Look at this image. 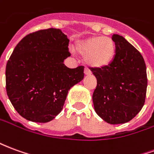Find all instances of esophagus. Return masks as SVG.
<instances>
[{"label":"esophagus","instance_id":"1","mask_svg":"<svg viewBox=\"0 0 154 154\" xmlns=\"http://www.w3.org/2000/svg\"><path fill=\"white\" fill-rule=\"evenodd\" d=\"M84 73H85V75H90V74L91 73V72L88 68H85V70H84Z\"/></svg>","mask_w":154,"mask_h":154}]
</instances>
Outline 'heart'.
I'll return each instance as SVG.
<instances>
[{"mask_svg": "<svg viewBox=\"0 0 154 154\" xmlns=\"http://www.w3.org/2000/svg\"><path fill=\"white\" fill-rule=\"evenodd\" d=\"M76 48L85 57L87 63L92 67H106L115 55V44L109 37H89L78 41Z\"/></svg>", "mask_w": 154, "mask_h": 154, "instance_id": "1", "label": "heart"}]
</instances>
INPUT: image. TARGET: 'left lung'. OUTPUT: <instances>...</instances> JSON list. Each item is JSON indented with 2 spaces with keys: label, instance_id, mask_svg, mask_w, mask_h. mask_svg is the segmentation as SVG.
Masks as SVG:
<instances>
[{
  "label": "left lung",
  "instance_id": "left-lung-1",
  "mask_svg": "<svg viewBox=\"0 0 154 154\" xmlns=\"http://www.w3.org/2000/svg\"><path fill=\"white\" fill-rule=\"evenodd\" d=\"M116 54L103 67H91L97 85L92 100L98 116L106 122L118 125L129 122L144 105L147 72L143 57L123 36L112 35Z\"/></svg>",
  "mask_w": 154,
  "mask_h": 154
}]
</instances>
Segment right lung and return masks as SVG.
I'll use <instances>...</instances> for the list:
<instances>
[{
  "mask_svg": "<svg viewBox=\"0 0 154 154\" xmlns=\"http://www.w3.org/2000/svg\"><path fill=\"white\" fill-rule=\"evenodd\" d=\"M69 39L59 29H47L20 41L5 68L9 99L16 111L33 122L46 123L63 110L68 91L83 79L84 67L69 68Z\"/></svg>",
  "mask_w": 154,
  "mask_h": 154,
  "instance_id": "right-lung-1",
  "label": "right lung"
}]
</instances>
